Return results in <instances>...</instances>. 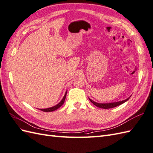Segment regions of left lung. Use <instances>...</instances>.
Listing matches in <instances>:
<instances>
[{"mask_svg": "<svg viewBox=\"0 0 153 153\" xmlns=\"http://www.w3.org/2000/svg\"><path fill=\"white\" fill-rule=\"evenodd\" d=\"M129 99V97L128 99L123 100V101H118V102H114V103H96L94 102V101H92L91 99L89 98V100L91 101V102L96 105V107H100L101 108H104V109H107V108H114L116 107L117 106H118V105H120L122 103H125V101H127Z\"/></svg>", "mask_w": 153, "mask_h": 153, "instance_id": "8db88e82", "label": "left lung"}]
</instances>
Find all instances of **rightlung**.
<instances>
[{"label":"right lung","instance_id":"add662e5","mask_svg":"<svg viewBox=\"0 0 153 153\" xmlns=\"http://www.w3.org/2000/svg\"><path fill=\"white\" fill-rule=\"evenodd\" d=\"M66 93H67V91H66V92L65 93V95L64 96V97H63V98H62V100L61 101V102H60L59 103H58L57 105H56V106L52 107H50V108H48L40 109V110L42 111H43V112H52V111H54L57 110V108H59L60 107H61L62 105L64 103L65 98H66Z\"/></svg>","mask_w":153,"mask_h":153}]
</instances>
